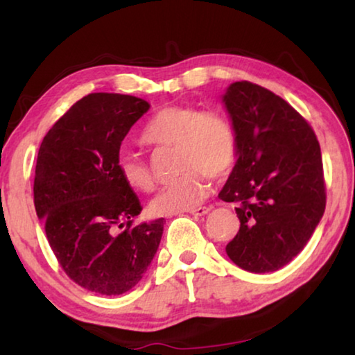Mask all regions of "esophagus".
I'll return each instance as SVG.
<instances>
[{
    "label": "esophagus",
    "mask_w": 355,
    "mask_h": 355,
    "mask_svg": "<svg viewBox=\"0 0 355 355\" xmlns=\"http://www.w3.org/2000/svg\"><path fill=\"white\" fill-rule=\"evenodd\" d=\"M209 207H199V208H194V209H189V213L191 214H194V216H203V214H207V213H209Z\"/></svg>",
    "instance_id": "esophagus-1"
}]
</instances>
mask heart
Instances as JSON below:
<instances>
[{
	"instance_id": "b5f03b06",
	"label": "heart",
	"mask_w": 355,
	"mask_h": 355,
	"mask_svg": "<svg viewBox=\"0 0 355 355\" xmlns=\"http://www.w3.org/2000/svg\"><path fill=\"white\" fill-rule=\"evenodd\" d=\"M142 142L155 148H175L177 171L182 173L152 200V211L159 216L199 207L208 196V178L224 180L238 159V135L232 120L219 111H202L192 105L159 110L144 128ZM117 171L130 188L153 189V172L137 155L120 152Z\"/></svg>"
}]
</instances>
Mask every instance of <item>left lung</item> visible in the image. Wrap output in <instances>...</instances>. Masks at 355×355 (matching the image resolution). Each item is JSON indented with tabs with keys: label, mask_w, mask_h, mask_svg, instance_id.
Returning a JSON list of instances; mask_svg holds the SVG:
<instances>
[{
	"label": "left lung",
	"mask_w": 355,
	"mask_h": 355,
	"mask_svg": "<svg viewBox=\"0 0 355 355\" xmlns=\"http://www.w3.org/2000/svg\"><path fill=\"white\" fill-rule=\"evenodd\" d=\"M224 103L238 135V161L219 197L241 222L227 244L249 272H272L305 248L326 209L320 142L307 120L250 81L230 84Z\"/></svg>",
	"instance_id": "1"
}]
</instances>
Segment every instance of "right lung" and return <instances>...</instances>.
Returning a JSON list of instances; mask_svg holds the SVG:
<instances>
[{
  "instance_id": "obj_1",
  "label": "right lung",
  "mask_w": 355,
  "mask_h": 355,
  "mask_svg": "<svg viewBox=\"0 0 355 355\" xmlns=\"http://www.w3.org/2000/svg\"><path fill=\"white\" fill-rule=\"evenodd\" d=\"M148 107L133 95L89 94L39 148L34 205L53 254L75 284L105 296L142 279L163 236V218L133 224L141 203L117 171L120 144Z\"/></svg>"
}]
</instances>
